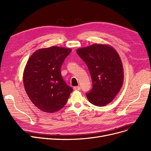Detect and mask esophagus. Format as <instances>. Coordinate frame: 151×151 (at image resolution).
Returning <instances> with one entry per match:
<instances>
[{
	"label": "esophagus",
	"mask_w": 151,
	"mask_h": 151,
	"mask_svg": "<svg viewBox=\"0 0 151 151\" xmlns=\"http://www.w3.org/2000/svg\"><path fill=\"white\" fill-rule=\"evenodd\" d=\"M73 89L75 91H80L81 90V87L80 86H75L73 88Z\"/></svg>",
	"instance_id": "1"
}]
</instances>
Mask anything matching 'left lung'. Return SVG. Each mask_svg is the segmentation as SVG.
Masks as SVG:
<instances>
[{
	"label": "left lung",
	"instance_id": "left-lung-1",
	"mask_svg": "<svg viewBox=\"0 0 151 151\" xmlns=\"http://www.w3.org/2000/svg\"><path fill=\"white\" fill-rule=\"evenodd\" d=\"M91 73L92 88L86 96L92 104L104 106L112 101L121 89L124 71L121 58L112 46L94 44L76 50Z\"/></svg>",
	"mask_w": 151,
	"mask_h": 151
}]
</instances>
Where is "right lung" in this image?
Returning <instances> with one entry per match:
<instances>
[{"mask_svg":"<svg viewBox=\"0 0 151 151\" xmlns=\"http://www.w3.org/2000/svg\"><path fill=\"white\" fill-rule=\"evenodd\" d=\"M71 50L51 46L36 51L29 59L23 83L31 101L46 113H54L65 106L73 89L62 77L60 68Z\"/></svg>","mask_w":151,"mask_h":151,"instance_id":"obj_1","label":"right lung"}]
</instances>
